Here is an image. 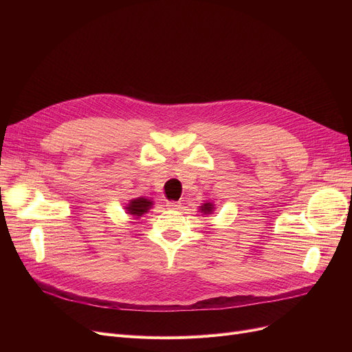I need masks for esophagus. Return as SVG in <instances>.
<instances>
[{
    "instance_id": "1",
    "label": "esophagus",
    "mask_w": 352,
    "mask_h": 352,
    "mask_svg": "<svg viewBox=\"0 0 352 352\" xmlns=\"http://www.w3.org/2000/svg\"><path fill=\"white\" fill-rule=\"evenodd\" d=\"M179 207H181V204L177 201H166V208L168 210H177Z\"/></svg>"
}]
</instances>
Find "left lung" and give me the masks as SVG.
<instances>
[{"label": "left lung", "mask_w": 352, "mask_h": 352, "mask_svg": "<svg viewBox=\"0 0 352 352\" xmlns=\"http://www.w3.org/2000/svg\"><path fill=\"white\" fill-rule=\"evenodd\" d=\"M215 211V206L212 202H204V204L199 206V212L204 214V215H210Z\"/></svg>", "instance_id": "obj_1"}]
</instances>
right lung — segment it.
Segmentation results:
<instances>
[{
  "mask_svg": "<svg viewBox=\"0 0 352 352\" xmlns=\"http://www.w3.org/2000/svg\"><path fill=\"white\" fill-rule=\"evenodd\" d=\"M153 206H154V201L148 199L145 197H138V198H133L128 201V204L125 206V211L134 219H138L140 217H142L144 214L150 211L153 208Z\"/></svg>",
  "mask_w": 352,
  "mask_h": 352,
  "instance_id": "1",
  "label": "right lung"
}]
</instances>
